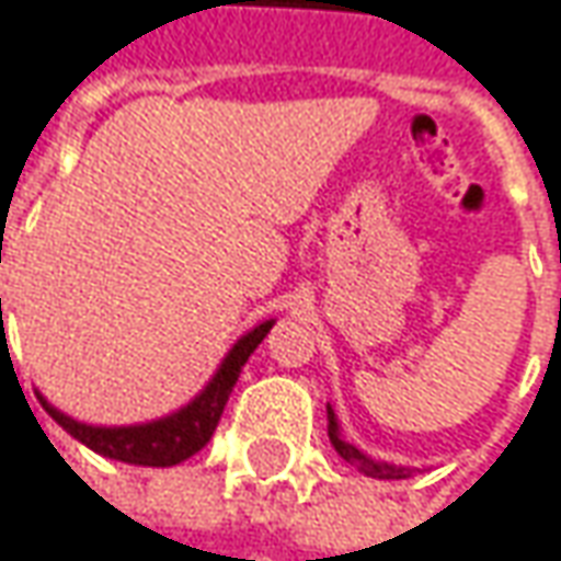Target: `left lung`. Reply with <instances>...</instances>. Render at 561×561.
Returning <instances> with one entry per match:
<instances>
[{
	"instance_id": "obj_1",
	"label": "left lung",
	"mask_w": 561,
	"mask_h": 561,
	"mask_svg": "<svg viewBox=\"0 0 561 561\" xmlns=\"http://www.w3.org/2000/svg\"><path fill=\"white\" fill-rule=\"evenodd\" d=\"M327 417H329V443L335 446V451H339L345 461H352L360 474L377 477V480H404V477H411V471H408V468H399V465H386V461H374L370 455H364L360 449H354L352 443H345V439H342V433H339V421H335L332 408H327Z\"/></svg>"
}]
</instances>
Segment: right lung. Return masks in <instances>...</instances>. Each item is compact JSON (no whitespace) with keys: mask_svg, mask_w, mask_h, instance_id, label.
I'll list each match as a JSON object with an SVG mask.
<instances>
[{"mask_svg":"<svg viewBox=\"0 0 561 561\" xmlns=\"http://www.w3.org/2000/svg\"><path fill=\"white\" fill-rule=\"evenodd\" d=\"M0 323H2V301H0ZM273 329V320L254 327L248 335H241L234 342V348L226 354L222 367L216 370V377L209 379V386L194 399L191 404H184L182 411L153 421V424H137V426H90L68 417L56 411L53 404L46 402L43 396H37L39 404L46 408V414L68 430L78 443H84L87 449L100 451L106 458L125 461V465H144V468H172L182 465L184 458L197 455L209 443L213 430L222 417V408L232 396L234 382L241 367L248 364V357L254 354V348L266 339V332Z\"/></svg>","mask_w":561,"mask_h":561,"instance_id":"1","label":"right lung"}]
</instances>
